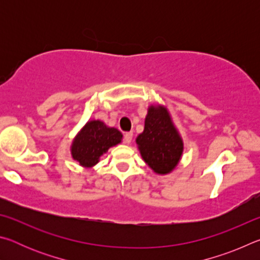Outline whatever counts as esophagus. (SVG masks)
I'll use <instances>...</instances> for the list:
<instances>
[{
	"label": "esophagus",
	"instance_id": "1",
	"mask_svg": "<svg viewBox=\"0 0 260 260\" xmlns=\"http://www.w3.org/2000/svg\"><path fill=\"white\" fill-rule=\"evenodd\" d=\"M132 140H133V133L132 132H127L124 135V142L126 144H129L132 142Z\"/></svg>",
	"mask_w": 260,
	"mask_h": 260
}]
</instances>
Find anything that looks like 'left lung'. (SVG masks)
<instances>
[{
  "mask_svg": "<svg viewBox=\"0 0 260 260\" xmlns=\"http://www.w3.org/2000/svg\"><path fill=\"white\" fill-rule=\"evenodd\" d=\"M143 160L158 174L170 173L181 158L183 143L164 107H151L136 139Z\"/></svg>",
  "mask_w": 260,
  "mask_h": 260,
  "instance_id": "obj_1",
  "label": "left lung"
}]
</instances>
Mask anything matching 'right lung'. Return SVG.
Here are the masks:
<instances>
[{"instance_id":"right-lung-1","label":"right lung","mask_w":260,"mask_h":260,"mask_svg":"<svg viewBox=\"0 0 260 260\" xmlns=\"http://www.w3.org/2000/svg\"><path fill=\"white\" fill-rule=\"evenodd\" d=\"M122 134L119 131L108 127L103 121H88L72 143V157L85 167L98 164L100 157L110 147L120 143Z\"/></svg>"}]
</instances>
